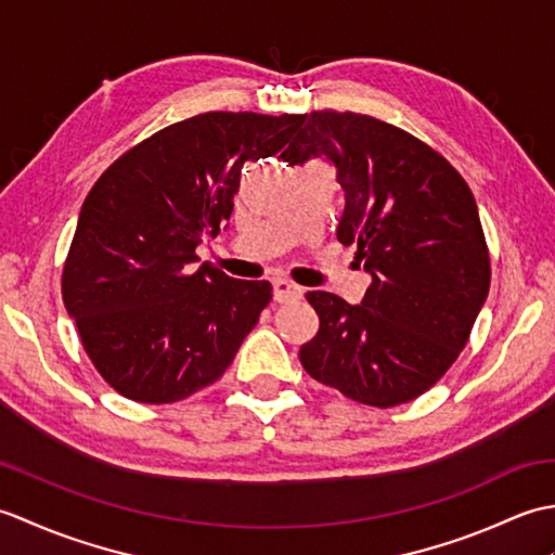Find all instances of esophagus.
Returning <instances> with one entry per match:
<instances>
[{
	"mask_svg": "<svg viewBox=\"0 0 555 555\" xmlns=\"http://www.w3.org/2000/svg\"><path fill=\"white\" fill-rule=\"evenodd\" d=\"M274 298L276 302H296L302 298V288L291 284L286 279H276L274 281Z\"/></svg>",
	"mask_w": 555,
	"mask_h": 555,
	"instance_id": "obj_1",
	"label": "esophagus"
}]
</instances>
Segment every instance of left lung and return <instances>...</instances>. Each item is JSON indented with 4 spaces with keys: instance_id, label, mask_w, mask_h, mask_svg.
I'll return each instance as SVG.
<instances>
[{
    "instance_id": "obj_1",
    "label": "left lung",
    "mask_w": 555,
    "mask_h": 555,
    "mask_svg": "<svg viewBox=\"0 0 555 555\" xmlns=\"http://www.w3.org/2000/svg\"><path fill=\"white\" fill-rule=\"evenodd\" d=\"M326 155L346 209L338 241L372 274L362 305L310 291L320 332L300 348L312 379L372 408L410 403L465 348L489 296L491 259L475 195L453 164L367 114H300L284 162Z\"/></svg>"
}]
</instances>
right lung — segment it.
Here are the masks:
<instances>
[{
    "label": "right lung",
    "instance_id": "add662e5",
    "mask_svg": "<svg viewBox=\"0 0 555 555\" xmlns=\"http://www.w3.org/2000/svg\"><path fill=\"white\" fill-rule=\"evenodd\" d=\"M298 114L205 112L109 164L82 203L62 298L100 376L135 403L193 396L227 372L271 300L195 247L233 211L245 162L279 155Z\"/></svg>",
    "mask_w": 555,
    "mask_h": 555
}]
</instances>
